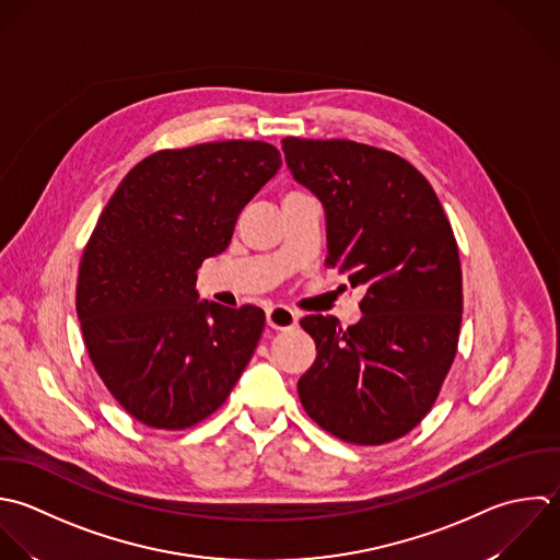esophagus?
<instances>
[{
	"label": "esophagus",
	"mask_w": 560,
	"mask_h": 560,
	"mask_svg": "<svg viewBox=\"0 0 560 560\" xmlns=\"http://www.w3.org/2000/svg\"><path fill=\"white\" fill-rule=\"evenodd\" d=\"M266 320L272 329H292L299 323V316L294 310H290L285 305H272L266 312Z\"/></svg>",
	"instance_id": "34e87169"
}]
</instances>
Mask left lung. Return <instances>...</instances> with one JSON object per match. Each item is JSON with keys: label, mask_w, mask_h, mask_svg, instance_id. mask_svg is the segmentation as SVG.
I'll use <instances>...</instances> for the list:
<instances>
[{"label": "left lung", "mask_w": 560, "mask_h": 560, "mask_svg": "<svg viewBox=\"0 0 560 560\" xmlns=\"http://www.w3.org/2000/svg\"><path fill=\"white\" fill-rule=\"evenodd\" d=\"M292 176L327 215V259L362 288L360 323L312 314L316 360L299 380L314 423L353 445H384L432 410L458 351V244L428 178L395 152L349 139L285 137Z\"/></svg>", "instance_id": "obj_1"}]
</instances>
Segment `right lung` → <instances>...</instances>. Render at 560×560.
I'll list each match as a JSON object with an SVG mask.
<instances>
[{
  "mask_svg": "<svg viewBox=\"0 0 560 560\" xmlns=\"http://www.w3.org/2000/svg\"><path fill=\"white\" fill-rule=\"evenodd\" d=\"M266 141L159 150L119 183L82 250L75 312L89 358L139 423L185 430L231 395L261 338L257 305L198 301L196 270L277 174Z\"/></svg>",
  "mask_w": 560,
  "mask_h": 560,
  "instance_id": "right-lung-1",
  "label": "right lung"
}]
</instances>
